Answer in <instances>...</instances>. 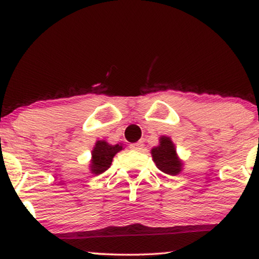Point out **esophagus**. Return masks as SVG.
<instances>
[{
	"label": "esophagus",
	"instance_id": "obj_1",
	"mask_svg": "<svg viewBox=\"0 0 259 259\" xmlns=\"http://www.w3.org/2000/svg\"><path fill=\"white\" fill-rule=\"evenodd\" d=\"M144 147V143L143 141H138V143H134L131 145V148H132L133 151H141Z\"/></svg>",
	"mask_w": 259,
	"mask_h": 259
}]
</instances>
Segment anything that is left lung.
<instances>
[{"instance_id": "8db88e82", "label": "left lung", "mask_w": 259, "mask_h": 259, "mask_svg": "<svg viewBox=\"0 0 259 259\" xmlns=\"http://www.w3.org/2000/svg\"><path fill=\"white\" fill-rule=\"evenodd\" d=\"M151 154L155 166L165 175L177 176L182 172L184 162L177 154V148L169 137L159 138V145L152 148Z\"/></svg>"}]
</instances>
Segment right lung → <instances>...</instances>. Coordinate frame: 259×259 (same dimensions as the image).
Here are the masks:
<instances>
[{"mask_svg":"<svg viewBox=\"0 0 259 259\" xmlns=\"http://www.w3.org/2000/svg\"><path fill=\"white\" fill-rule=\"evenodd\" d=\"M122 144L111 145L106 140H98L92 150L90 171L93 175H101L111 167L113 158L118 152L122 151Z\"/></svg>","mask_w":259,"mask_h":259,"instance_id":"obj_1","label":"right lung"}]
</instances>
